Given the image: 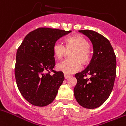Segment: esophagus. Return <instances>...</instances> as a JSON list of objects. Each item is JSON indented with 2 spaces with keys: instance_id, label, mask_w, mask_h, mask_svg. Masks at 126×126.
Listing matches in <instances>:
<instances>
[{
  "instance_id": "34e87169",
  "label": "esophagus",
  "mask_w": 126,
  "mask_h": 126,
  "mask_svg": "<svg viewBox=\"0 0 126 126\" xmlns=\"http://www.w3.org/2000/svg\"><path fill=\"white\" fill-rule=\"evenodd\" d=\"M64 77H65V79H67V78L69 77V75H67V74H65V75H64Z\"/></svg>"
}]
</instances>
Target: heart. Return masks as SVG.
<instances>
[{
  "label": "heart",
  "instance_id": "obj_1",
  "mask_svg": "<svg viewBox=\"0 0 126 126\" xmlns=\"http://www.w3.org/2000/svg\"><path fill=\"white\" fill-rule=\"evenodd\" d=\"M88 41L81 35H75L66 40V47L60 42H56L53 46V52L57 59H60L67 54V51L73 50L70 53L71 59L64 60L56 66L57 69L65 74L75 73L81 68L82 63H88L91 59Z\"/></svg>",
  "mask_w": 126,
  "mask_h": 126
}]
</instances>
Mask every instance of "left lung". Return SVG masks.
<instances>
[{
  "instance_id": "obj_1",
  "label": "left lung",
  "mask_w": 126,
  "mask_h": 126,
  "mask_svg": "<svg viewBox=\"0 0 126 126\" xmlns=\"http://www.w3.org/2000/svg\"><path fill=\"white\" fill-rule=\"evenodd\" d=\"M93 44L91 63L82 71L75 74L77 82L74 88L76 100L81 106L94 109L108 99L116 76V57L110 42L96 32L79 30ZM90 75L89 79L84 76Z\"/></svg>"
}]
</instances>
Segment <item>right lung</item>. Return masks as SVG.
<instances>
[{"label":"right lung","mask_w":126,"mask_h":126,"mask_svg":"<svg viewBox=\"0 0 126 126\" xmlns=\"http://www.w3.org/2000/svg\"><path fill=\"white\" fill-rule=\"evenodd\" d=\"M71 32L59 29L40 28L24 37L16 53L15 78L22 96L32 105L46 106L55 98L65 79L63 73L54 72L53 46Z\"/></svg>","instance_id":"add662e5"}]
</instances>
